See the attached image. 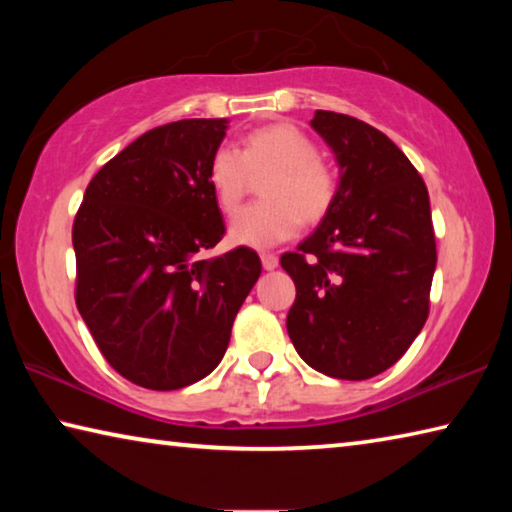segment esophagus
<instances>
[{
	"instance_id": "1",
	"label": "esophagus",
	"mask_w": 512,
	"mask_h": 512,
	"mask_svg": "<svg viewBox=\"0 0 512 512\" xmlns=\"http://www.w3.org/2000/svg\"><path fill=\"white\" fill-rule=\"evenodd\" d=\"M277 264H280V259H277L275 253H262V266L266 271H273V268H277Z\"/></svg>"
}]
</instances>
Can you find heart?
Here are the masks:
<instances>
[{"instance_id":"b5f03b06","label":"heart","mask_w":512,"mask_h":512,"mask_svg":"<svg viewBox=\"0 0 512 512\" xmlns=\"http://www.w3.org/2000/svg\"><path fill=\"white\" fill-rule=\"evenodd\" d=\"M264 201L248 205L230 225V241L268 248L291 239L300 223H318L339 198V173L320 158L318 144L296 124H268L241 140V151L223 144L207 164V183L223 214H235L253 178H262Z\"/></svg>"}]
</instances>
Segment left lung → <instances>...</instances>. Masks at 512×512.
<instances>
[{
  "label": "left lung",
  "instance_id": "1",
  "mask_svg": "<svg viewBox=\"0 0 512 512\" xmlns=\"http://www.w3.org/2000/svg\"><path fill=\"white\" fill-rule=\"evenodd\" d=\"M311 126L336 153L341 185L314 235L280 257L296 284L287 329L311 368L361 381L391 368L427 323L436 271L429 192L366 121L316 110Z\"/></svg>",
  "mask_w": 512,
  "mask_h": 512
}]
</instances>
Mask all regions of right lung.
Returning a JSON list of instances; mask_svg holds the SVG:
<instances>
[{
	"label": "right lung",
	"instance_id": "obj_1",
	"mask_svg": "<svg viewBox=\"0 0 512 512\" xmlns=\"http://www.w3.org/2000/svg\"><path fill=\"white\" fill-rule=\"evenodd\" d=\"M225 119L151 128L103 164L76 212V307L103 357L151 391H178L219 366L262 262L225 235L207 164Z\"/></svg>",
	"mask_w": 512,
	"mask_h": 512
}]
</instances>
